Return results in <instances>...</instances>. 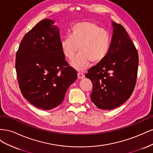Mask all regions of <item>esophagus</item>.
Listing matches in <instances>:
<instances>
[{"mask_svg":"<svg viewBox=\"0 0 153 153\" xmlns=\"http://www.w3.org/2000/svg\"><path fill=\"white\" fill-rule=\"evenodd\" d=\"M85 77V75L82 72H78V78H79V79H82V78H84Z\"/></svg>","mask_w":153,"mask_h":153,"instance_id":"1","label":"esophagus"}]
</instances>
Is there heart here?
I'll return each instance as SVG.
<instances>
[{
	"label": "heart",
	"instance_id": "b5f03b06",
	"mask_svg": "<svg viewBox=\"0 0 153 153\" xmlns=\"http://www.w3.org/2000/svg\"><path fill=\"white\" fill-rule=\"evenodd\" d=\"M110 45L107 31L89 22L74 25L71 29V36L61 41L64 56L69 60L74 57L79 47L80 53L71 62V65L78 70H84L90 62L96 64L103 61L108 53Z\"/></svg>",
	"mask_w": 153,
	"mask_h": 153
}]
</instances>
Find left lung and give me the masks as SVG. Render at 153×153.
<instances>
[{"label": "left lung", "instance_id": "obj_1", "mask_svg": "<svg viewBox=\"0 0 153 153\" xmlns=\"http://www.w3.org/2000/svg\"><path fill=\"white\" fill-rule=\"evenodd\" d=\"M113 35L108 55L88 70L92 102L103 110L118 107L129 98L136 84L138 55L124 27L112 23Z\"/></svg>", "mask_w": 153, "mask_h": 153}]
</instances>
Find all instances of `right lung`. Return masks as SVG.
I'll use <instances>...</instances> for the list:
<instances>
[{
  "instance_id": "add662e5",
  "label": "right lung",
  "mask_w": 153,
  "mask_h": 153,
  "mask_svg": "<svg viewBox=\"0 0 153 153\" xmlns=\"http://www.w3.org/2000/svg\"><path fill=\"white\" fill-rule=\"evenodd\" d=\"M54 21L44 19L23 38L15 68L22 94L40 109L51 110L61 104L76 80L75 69L68 66Z\"/></svg>"
}]
</instances>
